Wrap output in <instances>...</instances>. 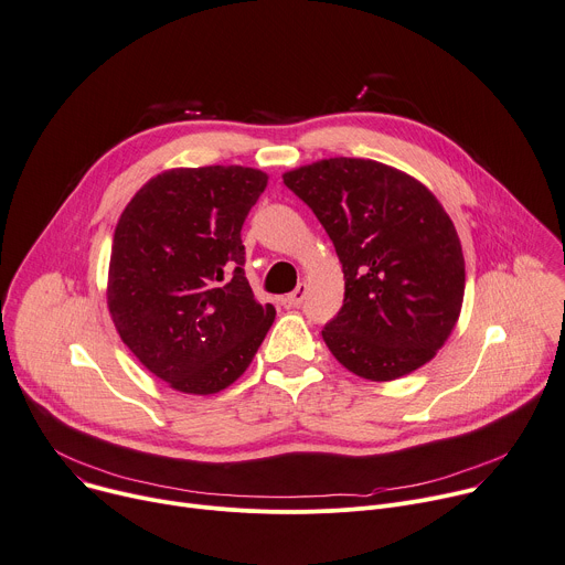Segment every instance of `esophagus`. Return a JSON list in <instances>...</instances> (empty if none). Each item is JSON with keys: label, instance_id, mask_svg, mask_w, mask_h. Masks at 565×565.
<instances>
[{"label": "esophagus", "instance_id": "34e87169", "mask_svg": "<svg viewBox=\"0 0 565 565\" xmlns=\"http://www.w3.org/2000/svg\"><path fill=\"white\" fill-rule=\"evenodd\" d=\"M306 292H309V286H306V284H299L290 295H286V303L288 306H299L303 299H306Z\"/></svg>", "mask_w": 565, "mask_h": 565}]
</instances>
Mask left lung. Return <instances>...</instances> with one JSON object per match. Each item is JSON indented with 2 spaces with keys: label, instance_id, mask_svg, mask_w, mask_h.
<instances>
[{
  "label": "left lung",
  "instance_id": "8db88e82",
  "mask_svg": "<svg viewBox=\"0 0 565 565\" xmlns=\"http://www.w3.org/2000/svg\"><path fill=\"white\" fill-rule=\"evenodd\" d=\"M335 245L344 303L322 329L335 361L367 381L430 363L465 301V254L426 184L394 167L329 158L284 173Z\"/></svg>",
  "mask_w": 565,
  "mask_h": 565
}]
</instances>
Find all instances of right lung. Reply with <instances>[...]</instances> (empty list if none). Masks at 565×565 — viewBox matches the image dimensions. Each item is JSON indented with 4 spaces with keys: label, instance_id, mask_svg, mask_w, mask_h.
Returning a JSON list of instances; mask_svg holds the SVG:
<instances>
[{
    "label": "right lung",
    "instance_id": "obj_1",
    "mask_svg": "<svg viewBox=\"0 0 565 565\" xmlns=\"http://www.w3.org/2000/svg\"><path fill=\"white\" fill-rule=\"evenodd\" d=\"M268 184L249 167L150 178L117 223L108 309L124 344L169 387L216 394L249 367L275 322L245 279L241 227Z\"/></svg>",
    "mask_w": 565,
    "mask_h": 565
}]
</instances>
